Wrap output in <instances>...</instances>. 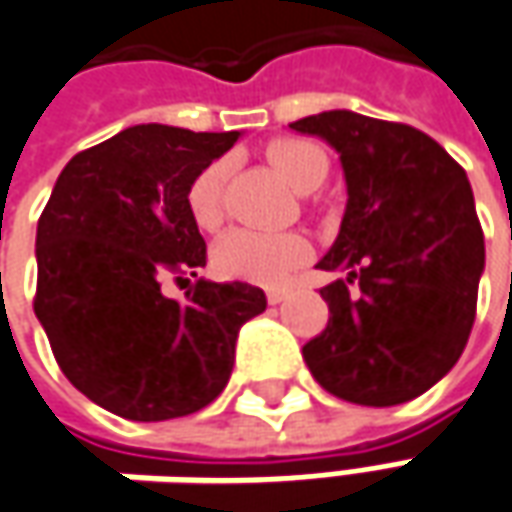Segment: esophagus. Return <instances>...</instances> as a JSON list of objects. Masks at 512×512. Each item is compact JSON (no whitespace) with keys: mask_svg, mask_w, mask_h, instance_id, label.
Wrapping results in <instances>:
<instances>
[{"mask_svg":"<svg viewBox=\"0 0 512 512\" xmlns=\"http://www.w3.org/2000/svg\"><path fill=\"white\" fill-rule=\"evenodd\" d=\"M286 297H289V289H269V291H266V300H269L272 306L283 303Z\"/></svg>","mask_w":512,"mask_h":512,"instance_id":"34e87169","label":"esophagus"}]
</instances>
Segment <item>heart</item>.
<instances>
[{
	"label": "heart",
	"instance_id": "b5f03b06",
	"mask_svg": "<svg viewBox=\"0 0 512 512\" xmlns=\"http://www.w3.org/2000/svg\"><path fill=\"white\" fill-rule=\"evenodd\" d=\"M266 158L294 189L309 192L326 181L328 152L309 138H272ZM223 184L226 164L212 161L192 178L186 189V209L192 223L203 232H215L223 223ZM311 257V243L300 232H257L232 229L212 249V266L226 280H243L255 286H280Z\"/></svg>",
	"mask_w": 512,
	"mask_h": 512
}]
</instances>
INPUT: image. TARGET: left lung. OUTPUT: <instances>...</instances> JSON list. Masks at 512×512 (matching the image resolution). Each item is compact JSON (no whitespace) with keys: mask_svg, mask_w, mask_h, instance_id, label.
<instances>
[{"mask_svg":"<svg viewBox=\"0 0 512 512\" xmlns=\"http://www.w3.org/2000/svg\"><path fill=\"white\" fill-rule=\"evenodd\" d=\"M340 152L343 226L320 289L326 328L303 360L328 394L391 408L425 394L465 351L476 320L485 232L465 169L416 127L328 110L289 124Z\"/></svg>","mask_w":512,"mask_h":512,"instance_id":"1","label":"left lung"}]
</instances>
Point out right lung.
Here are the masks:
<instances>
[{"label":"right lung","instance_id":"1","mask_svg":"<svg viewBox=\"0 0 512 512\" xmlns=\"http://www.w3.org/2000/svg\"><path fill=\"white\" fill-rule=\"evenodd\" d=\"M240 133L138 124L67 161L36 229L33 311L81 394L135 422L178 419L221 394L246 320L266 309L249 283L195 280L206 243L186 189Z\"/></svg>","mask_w":512,"mask_h":512}]
</instances>
